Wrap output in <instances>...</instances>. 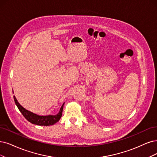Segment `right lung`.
<instances>
[{
	"mask_svg": "<svg viewBox=\"0 0 157 157\" xmlns=\"http://www.w3.org/2000/svg\"><path fill=\"white\" fill-rule=\"evenodd\" d=\"M14 101L16 104L17 107H18L20 112L22 113V114L24 116V117L30 123L33 124H36L38 125H54V124L57 123L59 121L62 116L63 109V105L61 106L59 112L56 115H48V116H39L36 114H34L30 111H28V110L25 109L24 107H22L18 101L17 100L15 96H13Z\"/></svg>",
	"mask_w": 157,
	"mask_h": 157,
	"instance_id": "1",
	"label": "right lung"
}]
</instances>
